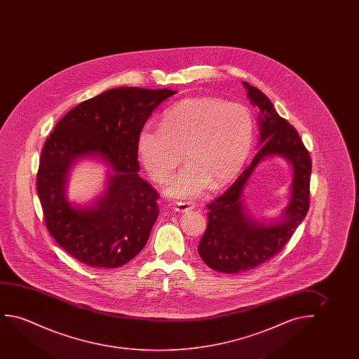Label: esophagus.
Masks as SVG:
<instances>
[{"label":"esophagus","instance_id":"34e87169","mask_svg":"<svg viewBox=\"0 0 359 359\" xmlns=\"http://www.w3.org/2000/svg\"><path fill=\"white\" fill-rule=\"evenodd\" d=\"M192 208H194V205H192L191 202H177V205L174 207V210L179 212V213L190 211Z\"/></svg>","mask_w":359,"mask_h":359}]
</instances>
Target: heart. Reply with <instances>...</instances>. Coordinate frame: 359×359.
Wrapping results in <instances>:
<instances>
[{"mask_svg":"<svg viewBox=\"0 0 359 359\" xmlns=\"http://www.w3.org/2000/svg\"><path fill=\"white\" fill-rule=\"evenodd\" d=\"M254 118L239 103L213 97L184 99L168 109L162 125L148 123L138 133L137 157L148 175L167 182L182 162L187 164L168 185V196L200 195L208 184L219 187L236 177L250 153Z\"/></svg>","mask_w":359,"mask_h":359,"instance_id":"b5f03b06","label":"heart"}]
</instances>
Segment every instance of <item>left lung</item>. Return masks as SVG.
I'll use <instances>...</instances> for the list:
<instances>
[{
    "instance_id": "8db88e82",
    "label": "left lung",
    "mask_w": 359,
    "mask_h": 359,
    "mask_svg": "<svg viewBox=\"0 0 359 359\" xmlns=\"http://www.w3.org/2000/svg\"><path fill=\"white\" fill-rule=\"evenodd\" d=\"M248 98L260 110L259 152L222 196L207 205L208 223L198 254L212 270L238 273L252 270L278 254L309 210L311 161L299 135L280 118L270 99L244 82ZM280 156L292 168L290 201L276 220H257L247 210L243 189L255 167L267 157Z\"/></svg>"
}]
</instances>
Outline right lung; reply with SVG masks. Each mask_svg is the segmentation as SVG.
Listing matches in <instances>:
<instances>
[{
	"label": "right lung",
	"instance_id": "right-lung-1",
	"mask_svg": "<svg viewBox=\"0 0 359 359\" xmlns=\"http://www.w3.org/2000/svg\"><path fill=\"white\" fill-rule=\"evenodd\" d=\"M170 89L120 87L79 104L55 125L40 154L36 189L45 223L69 255L95 269H116L142 250L157 221L158 194L138 175L140 130ZM81 158L107 167L104 191L88 205L67 196Z\"/></svg>",
	"mask_w": 359,
	"mask_h": 359
}]
</instances>
